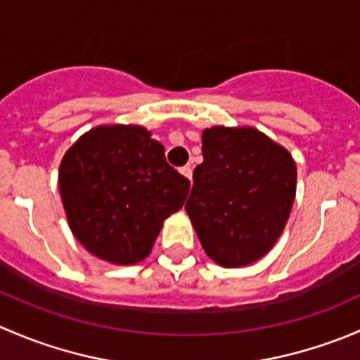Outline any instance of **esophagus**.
Segmentation results:
<instances>
[{
  "instance_id": "34e87169",
  "label": "esophagus",
  "mask_w": 360,
  "mask_h": 360,
  "mask_svg": "<svg viewBox=\"0 0 360 360\" xmlns=\"http://www.w3.org/2000/svg\"><path fill=\"white\" fill-rule=\"evenodd\" d=\"M181 174H183L184 177H188V179L191 181V174H193V169H191V165H184L183 169H181Z\"/></svg>"
}]
</instances>
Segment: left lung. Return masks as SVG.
Here are the masks:
<instances>
[{"label":"left lung","mask_w":360,"mask_h":360,"mask_svg":"<svg viewBox=\"0 0 360 360\" xmlns=\"http://www.w3.org/2000/svg\"><path fill=\"white\" fill-rule=\"evenodd\" d=\"M186 209L210 259L226 268L263 257L284 230L296 193V163L256 129L202 134Z\"/></svg>","instance_id":"8db88e82"}]
</instances>
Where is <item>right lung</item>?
<instances>
[{
  "label": "right lung",
  "instance_id": "right-lung-1",
  "mask_svg": "<svg viewBox=\"0 0 360 360\" xmlns=\"http://www.w3.org/2000/svg\"><path fill=\"white\" fill-rule=\"evenodd\" d=\"M59 188L71 231L89 252L116 264L143 261L162 224L183 207L190 181L137 125L97 127L63 158Z\"/></svg>",
  "mask_w": 360,
  "mask_h": 360
}]
</instances>
